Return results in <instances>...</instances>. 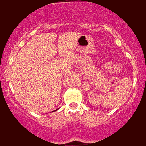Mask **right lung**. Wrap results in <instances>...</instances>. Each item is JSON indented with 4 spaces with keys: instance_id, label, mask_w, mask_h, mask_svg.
<instances>
[{
    "instance_id": "add662e5",
    "label": "right lung",
    "mask_w": 146,
    "mask_h": 146,
    "mask_svg": "<svg viewBox=\"0 0 146 146\" xmlns=\"http://www.w3.org/2000/svg\"><path fill=\"white\" fill-rule=\"evenodd\" d=\"M58 109H56V110H54V111H57L58 110ZM52 112H53V111H52Z\"/></svg>"
}]
</instances>
